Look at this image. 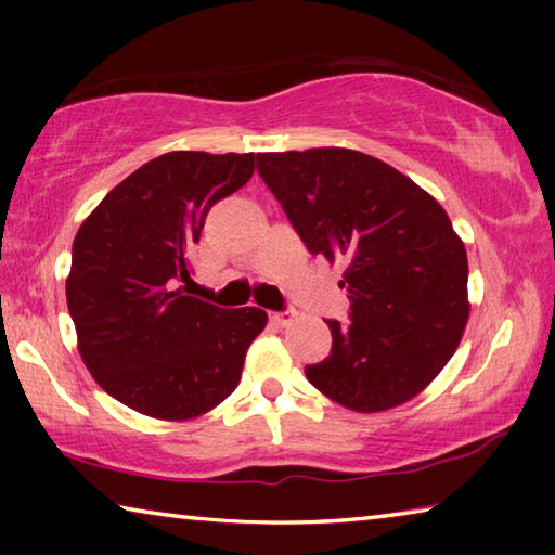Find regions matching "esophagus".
Wrapping results in <instances>:
<instances>
[{"label":"esophagus","instance_id":"1","mask_svg":"<svg viewBox=\"0 0 555 555\" xmlns=\"http://www.w3.org/2000/svg\"><path fill=\"white\" fill-rule=\"evenodd\" d=\"M294 308H284V311H274L271 313V321H274L276 325H288L291 321H294Z\"/></svg>","mask_w":555,"mask_h":555}]
</instances>
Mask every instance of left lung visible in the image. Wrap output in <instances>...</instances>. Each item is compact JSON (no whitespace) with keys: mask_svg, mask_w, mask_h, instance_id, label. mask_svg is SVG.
<instances>
[{"mask_svg":"<svg viewBox=\"0 0 555 555\" xmlns=\"http://www.w3.org/2000/svg\"><path fill=\"white\" fill-rule=\"evenodd\" d=\"M311 255L345 267L350 323L325 321L331 354L306 377L345 409L399 406L436 379L467 323L465 244L438 201L352 149L257 154Z\"/></svg>","mask_w":555,"mask_h":555,"instance_id":"8db88e82","label":"left lung"}]
</instances>
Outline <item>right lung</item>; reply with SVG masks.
<instances>
[{"label":"right lung","mask_w":555,"mask_h":555,"mask_svg":"<svg viewBox=\"0 0 555 555\" xmlns=\"http://www.w3.org/2000/svg\"><path fill=\"white\" fill-rule=\"evenodd\" d=\"M255 173V154L171 152L137 168L80 224L65 284L80 354L109 397L183 421L218 406L264 331L261 308L185 294L210 208Z\"/></svg>","instance_id":"right-lung-1"}]
</instances>
